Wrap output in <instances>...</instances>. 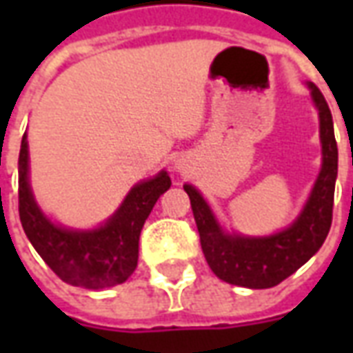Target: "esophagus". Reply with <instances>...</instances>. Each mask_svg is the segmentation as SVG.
<instances>
[{"instance_id": "34e87169", "label": "esophagus", "mask_w": 353, "mask_h": 353, "mask_svg": "<svg viewBox=\"0 0 353 353\" xmlns=\"http://www.w3.org/2000/svg\"><path fill=\"white\" fill-rule=\"evenodd\" d=\"M176 168H177V170H183V162H177Z\"/></svg>"}]
</instances>
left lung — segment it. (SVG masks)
<instances>
[{
  "label": "left lung",
  "mask_w": 353,
  "mask_h": 353,
  "mask_svg": "<svg viewBox=\"0 0 353 353\" xmlns=\"http://www.w3.org/2000/svg\"><path fill=\"white\" fill-rule=\"evenodd\" d=\"M310 90L319 111L323 164L303 214L289 229L266 238H244L238 234L229 236L219 229L200 192L192 185L183 187L191 199L204 257L215 276L227 283L250 289L274 288L310 259L329 234L333 221L339 149L334 139L333 117L325 98L312 83Z\"/></svg>",
  "instance_id": "8db88e82"
}]
</instances>
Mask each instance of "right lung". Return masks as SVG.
I'll use <instances>...</instances> for the list:
<instances>
[{
	"label": "right lung",
	"mask_w": 353,
	"mask_h": 353,
	"mask_svg": "<svg viewBox=\"0 0 353 353\" xmlns=\"http://www.w3.org/2000/svg\"><path fill=\"white\" fill-rule=\"evenodd\" d=\"M170 177L161 172L136 185L123 206L96 230H68L50 223L37 208L28 183V139L22 136L19 154V214L22 229L35 252L58 278L70 285L103 289L130 278L138 266V242L154 202L168 191Z\"/></svg>",
	"instance_id": "add662e5"
}]
</instances>
